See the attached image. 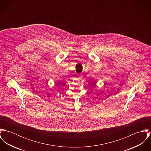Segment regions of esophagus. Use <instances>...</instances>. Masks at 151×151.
Here are the masks:
<instances>
[{
	"mask_svg": "<svg viewBox=\"0 0 151 151\" xmlns=\"http://www.w3.org/2000/svg\"><path fill=\"white\" fill-rule=\"evenodd\" d=\"M77 78H78V80H81V78H82V76L78 75V76H77Z\"/></svg>",
	"mask_w": 151,
	"mask_h": 151,
	"instance_id": "1",
	"label": "esophagus"
}]
</instances>
